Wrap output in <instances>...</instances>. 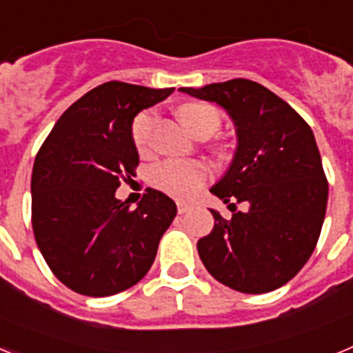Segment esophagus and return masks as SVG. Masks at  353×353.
<instances>
[{"label":"esophagus","instance_id":"34e87169","mask_svg":"<svg viewBox=\"0 0 353 353\" xmlns=\"http://www.w3.org/2000/svg\"><path fill=\"white\" fill-rule=\"evenodd\" d=\"M192 208V205L185 203V201H176V210H179V214H185V212H189Z\"/></svg>","mask_w":353,"mask_h":353}]
</instances>
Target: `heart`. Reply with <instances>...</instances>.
Returning <instances> with one entry per match:
<instances>
[{
  "label": "heart",
  "mask_w": 353,
  "mask_h": 353,
  "mask_svg": "<svg viewBox=\"0 0 353 353\" xmlns=\"http://www.w3.org/2000/svg\"><path fill=\"white\" fill-rule=\"evenodd\" d=\"M179 118L189 132L196 138H210L221 127L219 111L203 102H189L179 108ZM155 113L145 109L132 121V139L139 152L150 145L154 130ZM210 176L207 164L199 161H168L152 171V183L166 194L180 199H189L203 187Z\"/></svg>",
  "instance_id": "b5f03b06"
}]
</instances>
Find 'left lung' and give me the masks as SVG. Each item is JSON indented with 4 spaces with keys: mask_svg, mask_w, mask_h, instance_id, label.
<instances>
[{
    "mask_svg": "<svg viewBox=\"0 0 353 353\" xmlns=\"http://www.w3.org/2000/svg\"><path fill=\"white\" fill-rule=\"evenodd\" d=\"M215 102L232 118L236 148L210 192L248 210L224 219L198 240L205 269L242 293L286 285L313 254L325 219L327 185L313 130L290 104L249 79L180 88ZM235 207V204L228 205Z\"/></svg>",
    "mask_w": 353,
    "mask_h": 353,
    "instance_id": "8db88e82",
    "label": "left lung"
}]
</instances>
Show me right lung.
Returning a JSON list of instances; mask_svg holds the SVG:
<instances>
[{
  "label": "right lung",
  "instance_id": "1",
  "mask_svg": "<svg viewBox=\"0 0 353 353\" xmlns=\"http://www.w3.org/2000/svg\"><path fill=\"white\" fill-rule=\"evenodd\" d=\"M174 88L109 81L84 93L60 117L37 154L31 223L49 269L74 292L108 297L141 281L176 215L155 189L136 208L114 198L139 164L134 117Z\"/></svg>",
  "mask_w": 353,
  "mask_h": 353
}]
</instances>
